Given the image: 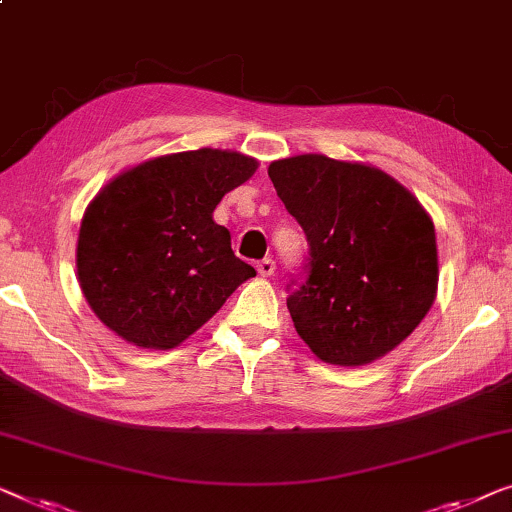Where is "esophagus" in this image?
Wrapping results in <instances>:
<instances>
[{
	"mask_svg": "<svg viewBox=\"0 0 512 512\" xmlns=\"http://www.w3.org/2000/svg\"><path fill=\"white\" fill-rule=\"evenodd\" d=\"M256 270H258V274H261V277H272L274 270H277V263H274L272 258H263V261H258Z\"/></svg>",
	"mask_w": 512,
	"mask_h": 512,
	"instance_id": "34e87169",
	"label": "esophagus"
}]
</instances>
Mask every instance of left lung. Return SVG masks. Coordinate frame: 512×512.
Instances as JSON below:
<instances>
[{
    "label": "left lung",
    "mask_w": 512,
    "mask_h": 512,
    "mask_svg": "<svg viewBox=\"0 0 512 512\" xmlns=\"http://www.w3.org/2000/svg\"><path fill=\"white\" fill-rule=\"evenodd\" d=\"M277 196L307 235L286 305L298 335L332 365H367L402 344L436 298L434 224L379 168L323 154L274 161Z\"/></svg>",
    "instance_id": "1"
}]
</instances>
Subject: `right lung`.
<instances>
[{"instance_id":"1","label":"right lung","mask_w":512,"mask_h":512,"mask_svg":"<svg viewBox=\"0 0 512 512\" xmlns=\"http://www.w3.org/2000/svg\"><path fill=\"white\" fill-rule=\"evenodd\" d=\"M256 166L244 154L203 147L145 161L101 189L80 226L78 277L110 330L166 351L256 277L233 254L231 233L212 219Z\"/></svg>"}]
</instances>
